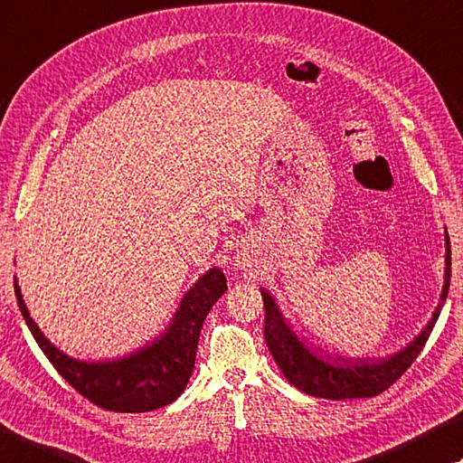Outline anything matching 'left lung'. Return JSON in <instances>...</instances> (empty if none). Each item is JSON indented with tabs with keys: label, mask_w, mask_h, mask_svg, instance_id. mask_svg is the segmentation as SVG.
<instances>
[{
	"label": "left lung",
	"mask_w": 463,
	"mask_h": 463,
	"mask_svg": "<svg viewBox=\"0 0 463 463\" xmlns=\"http://www.w3.org/2000/svg\"><path fill=\"white\" fill-rule=\"evenodd\" d=\"M449 277H451V249L449 237L445 232V283L441 289V301L435 307L433 317L430 319L421 334L407 344L405 348L399 350L397 354L389 358H334L327 354L326 358L317 356L316 352L309 350L304 342L298 338V334L291 330V326L285 322L283 314L277 307L275 299L269 296V291L260 289L265 306V342L267 348L271 350L277 366L281 368L285 378L299 389L301 392L312 394L319 399H364L376 397L383 391L401 378V374L415 363V358L421 354L427 338L433 330V326L439 317L441 304L448 298L449 291ZM333 360L330 361L329 358Z\"/></svg>",
	"instance_id": "8db88e82"
}]
</instances>
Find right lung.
I'll return each mask as SVG.
<instances>
[{"label": "right lung", "instance_id": "add662e5", "mask_svg": "<svg viewBox=\"0 0 463 463\" xmlns=\"http://www.w3.org/2000/svg\"><path fill=\"white\" fill-rule=\"evenodd\" d=\"M20 312L33 340L66 383L97 407L117 413H146L180 397L194 371L200 330L218 298L226 291V277L218 267L208 269L182 298L165 332L131 354L103 363H85L58 350L24 304L18 279H14Z\"/></svg>", "mask_w": 463, "mask_h": 463}]
</instances>
